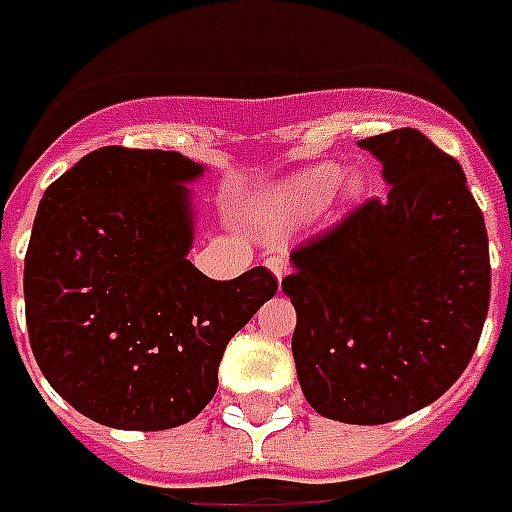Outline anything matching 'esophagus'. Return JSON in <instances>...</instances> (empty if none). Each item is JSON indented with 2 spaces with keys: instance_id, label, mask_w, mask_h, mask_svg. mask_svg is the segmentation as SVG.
I'll use <instances>...</instances> for the list:
<instances>
[{
  "instance_id": "obj_1",
  "label": "esophagus",
  "mask_w": 512,
  "mask_h": 512,
  "mask_svg": "<svg viewBox=\"0 0 512 512\" xmlns=\"http://www.w3.org/2000/svg\"><path fill=\"white\" fill-rule=\"evenodd\" d=\"M267 267H270V273H273L278 281L289 273V262H286L284 256H270V259H267Z\"/></svg>"
}]
</instances>
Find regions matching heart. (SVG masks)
I'll return each instance as SVG.
<instances>
[{
  "instance_id": "obj_1",
  "label": "heart",
  "mask_w": 512,
  "mask_h": 512,
  "mask_svg": "<svg viewBox=\"0 0 512 512\" xmlns=\"http://www.w3.org/2000/svg\"><path fill=\"white\" fill-rule=\"evenodd\" d=\"M339 181H342V168H336V165H320V168L306 170L284 187L286 206L292 212H308L314 206L325 204Z\"/></svg>"
}]
</instances>
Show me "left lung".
<instances>
[{
    "label": "left lung",
    "instance_id": "1",
    "mask_svg": "<svg viewBox=\"0 0 512 512\" xmlns=\"http://www.w3.org/2000/svg\"><path fill=\"white\" fill-rule=\"evenodd\" d=\"M383 162L369 198L300 242L281 286L297 311V380L308 405L386 424L436 402L463 375L491 300L488 234L466 173L416 129L358 143Z\"/></svg>",
    "mask_w": 512,
    "mask_h": 512
}]
</instances>
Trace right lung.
<instances>
[{
    "instance_id": "obj_1",
    "label": "right lung",
    "mask_w": 512,
    "mask_h": 512,
    "mask_svg": "<svg viewBox=\"0 0 512 512\" xmlns=\"http://www.w3.org/2000/svg\"><path fill=\"white\" fill-rule=\"evenodd\" d=\"M204 165L107 146L43 192L24 259L32 355L52 389L118 430H170L217 391L231 336L278 292L267 267L212 281L187 259Z\"/></svg>"
}]
</instances>
